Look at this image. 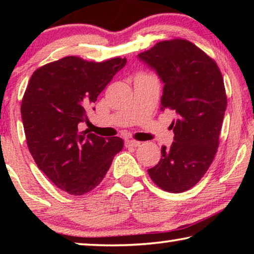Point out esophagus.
<instances>
[{
  "mask_svg": "<svg viewBox=\"0 0 254 254\" xmlns=\"http://www.w3.org/2000/svg\"><path fill=\"white\" fill-rule=\"evenodd\" d=\"M126 145H127V147H131V148L140 147V145H141V142L135 141V140H127V141H126Z\"/></svg>",
  "mask_w": 254,
  "mask_h": 254,
  "instance_id": "obj_1",
  "label": "esophagus"
}]
</instances>
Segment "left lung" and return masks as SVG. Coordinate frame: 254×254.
<instances>
[{
	"instance_id": "left-lung-1",
	"label": "left lung",
	"mask_w": 254,
	"mask_h": 254,
	"mask_svg": "<svg viewBox=\"0 0 254 254\" xmlns=\"http://www.w3.org/2000/svg\"><path fill=\"white\" fill-rule=\"evenodd\" d=\"M138 58L164 83L162 110L178 114L175 142L148 173L159 189L182 193L200 182L214 161L227 109L223 77L215 60L189 40L159 41Z\"/></svg>"
}]
</instances>
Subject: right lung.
Here are the masks:
<instances>
[{"label":"right lung","mask_w":254,"mask_h":254,"mask_svg":"<svg viewBox=\"0 0 254 254\" xmlns=\"http://www.w3.org/2000/svg\"><path fill=\"white\" fill-rule=\"evenodd\" d=\"M126 62L64 57L38 68L24 92L20 113L27 148L47 178L71 195L98 186L124 147L123 138L81 131L79 124Z\"/></svg>","instance_id":"obj_1"}]
</instances>
